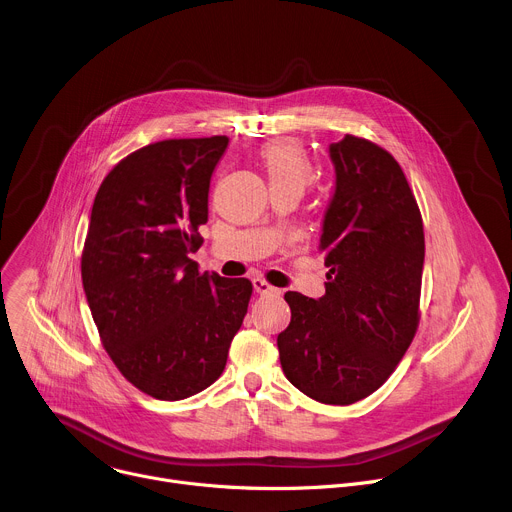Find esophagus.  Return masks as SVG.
<instances>
[{"mask_svg":"<svg viewBox=\"0 0 512 512\" xmlns=\"http://www.w3.org/2000/svg\"><path fill=\"white\" fill-rule=\"evenodd\" d=\"M253 289L257 291L259 296H277V294H279V289H277V287H273L271 283H267V281H265V279H261V277L253 279Z\"/></svg>","mask_w":512,"mask_h":512,"instance_id":"esophagus-1","label":"esophagus"}]
</instances>
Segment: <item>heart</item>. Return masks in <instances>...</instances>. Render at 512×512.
<instances>
[{
    "label": "heart",
    "mask_w": 512,
    "mask_h": 512,
    "mask_svg": "<svg viewBox=\"0 0 512 512\" xmlns=\"http://www.w3.org/2000/svg\"><path fill=\"white\" fill-rule=\"evenodd\" d=\"M271 188H296L302 190L312 178V164L302 143L294 139H273L259 150Z\"/></svg>",
    "instance_id": "b5f03b06"
}]
</instances>
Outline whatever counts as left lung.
<instances>
[{
    "mask_svg": "<svg viewBox=\"0 0 512 512\" xmlns=\"http://www.w3.org/2000/svg\"><path fill=\"white\" fill-rule=\"evenodd\" d=\"M336 184L324 214L326 294L287 291L281 369L304 395L350 405L395 371L419 324L425 239L421 212L397 160L377 143H330Z\"/></svg>",
    "mask_w": 512,
    "mask_h": 512,
    "instance_id": "1",
    "label": "left lung"
}]
</instances>
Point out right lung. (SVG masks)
<instances>
[{
	"label": "right lung",
	"instance_id": "obj_1",
	"mask_svg": "<svg viewBox=\"0 0 512 512\" xmlns=\"http://www.w3.org/2000/svg\"><path fill=\"white\" fill-rule=\"evenodd\" d=\"M227 135L166 139L123 158L91 210L81 273L101 342L139 391L180 401L223 375L253 294L249 279L200 273L212 172Z\"/></svg>",
	"mask_w": 512,
	"mask_h": 512
}]
</instances>
